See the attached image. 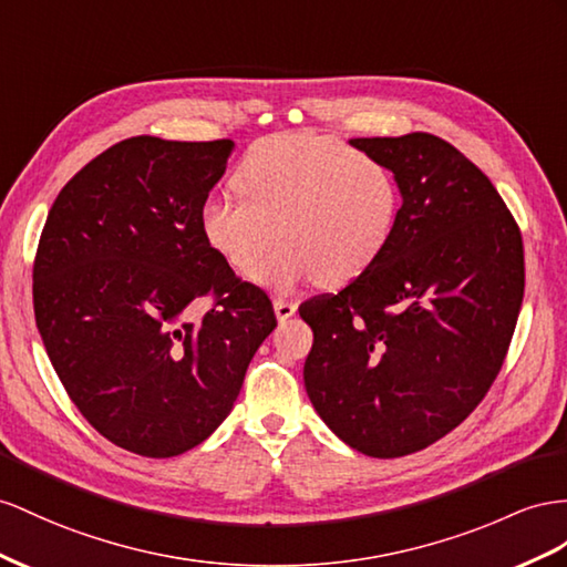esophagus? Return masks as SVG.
Segmentation results:
<instances>
[{
  "instance_id": "34e87169",
  "label": "esophagus",
  "mask_w": 567,
  "mask_h": 567,
  "mask_svg": "<svg viewBox=\"0 0 567 567\" xmlns=\"http://www.w3.org/2000/svg\"><path fill=\"white\" fill-rule=\"evenodd\" d=\"M272 309H275V316H278V321H287V318H292L295 311H297V303L295 301H285V299H275L272 301Z\"/></svg>"
}]
</instances>
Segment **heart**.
I'll use <instances>...</instances> for the list:
<instances>
[{
  "mask_svg": "<svg viewBox=\"0 0 567 567\" xmlns=\"http://www.w3.org/2000/svg\"><path fill=\"white\" fill-rule=\"evenodd\" d=\"M239 198L210 196L198 227L210 249L278 292L307 280L340 287L385 254L400 217V184L383 159L336 136L272 134L254 143L231 174Z\"/></svg>",
  "mask_w": 567,
  "mask_h": 567,
  "instance_id": "1",
  "label": "heart"
}]
</instances>
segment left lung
Returning a JSON list of instances; mask_svg holds the SVG:
<instances>
[{"label": "left lung", "instance_id": "1", "mask_svg": "<svg viewBox=\"0 0 567 567\" xmlns=\"http://www.w3.org/2000/svg\"><path fill=\"white\" fill-rule=\"evenodd\" d=\"M393 169L385 254L338 295L303 301V385L318 416L369 457H402L460 426L503 367L525 295L522 235L496 186L433 134L352 138Z\"/></svg>", "mask_w": 567, "mask_h": 567}]
</instances>
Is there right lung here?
Wrapping results in <instances>:
<instances>
[{
	"instance_id": "1",
	"label": "right lung",
	"mask_w": 567,
	"mask_h": 567,
	"mask_svg": "<svg viewBox=\"0 0 567 567\" xmlns=\"http://www.w3.org/2000/svg\"><path fill=\"white\" fill-rule=\"evenodd\" d=\"M235 143L134 136L74 174L33 266L35 323L89 424L143 457H174L220 426L278 326L264 289L206 244L198 208ZM216 307L193 321L196 298Z\"/></svg>"
}]
</instances>
